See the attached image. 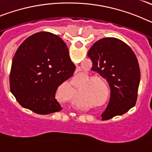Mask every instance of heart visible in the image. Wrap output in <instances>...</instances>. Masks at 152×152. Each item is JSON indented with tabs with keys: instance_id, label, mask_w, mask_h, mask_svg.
I'll return each instance as SVG.
<instances>
[{
	"instance_id": "b5f03b06",
	"label": "heart",
	"mask_w": 152,
	"mask_h": 152,
	"mask_svg": "<svg viewBox=\"0 0 152 152\" xmlns=\"http://www.w3.org/2000/svg\"><path fill=\"white\" fill-rule=\"evenodd\" d=\"M89 77L88 75L87 76V77ZM99 80H102L107 84V80L100 76L94 75V76H91L88 79V82L90 83L88 88V92L96 100L102 99L106 92L105 84L102 81H99ZM91 81H92V83L91 82Z\"/></svg>"
}]
</instances>
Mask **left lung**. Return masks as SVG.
<instances>
[{"label":"left lung","mask_w":152,"mask_h":152,"mask_svg":"<svg viewBox=\"0 0 152 152\" xmlns=\"http://www.w3.org/2000/svg\"><path fill=\"white\" fill-rule=\"evenodd\" d=\"M92 61L91 70L107 79L110 99L102 120L126 113L134 107L138 96L140 69L135 53L119 39L107 37L95 42L88 53Z\"/></svg>","instance_id":"obj_1"}]
</instances>
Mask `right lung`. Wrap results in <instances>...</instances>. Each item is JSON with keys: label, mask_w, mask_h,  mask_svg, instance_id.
<instances>
[{"label": "right lung", "mask_w": 152, "mask_h": 152, "mask_svg": "<svg viewBox=\"0 0 152 152\" xmlns=\"http://www.w3.org/2000/svg\"><path fill=\"white\" fill-rule=\"evenodd\" d=\"M75 65L64 42L57 35L39 32L20 45L12 62L10 88L23 107L38 114L58 112V88L73 75Z\"/></svg>", "instance_id": "right-lung-1"}]
</instances>
